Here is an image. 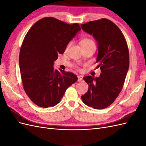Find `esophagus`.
Here are the masks:
<instances>
[{
    "mask_svg": "<svg viewBox=\"0 0 146 146\" xmlns=\"http://www.w3.org/2000/svg\"><path fill=\"white\" fill-rule=\"evenodd\" d=\"M82 80V78L81 76H78V82H81Z\"/></svg>",
    "mask_w": 146,
    "mask_h": 146,
    "instance_id": "1",
    "label": "esophagus"
}]
</instances>
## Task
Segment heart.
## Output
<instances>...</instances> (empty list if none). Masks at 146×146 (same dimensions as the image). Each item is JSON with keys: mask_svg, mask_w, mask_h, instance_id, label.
<instances>
[{"mask_svg": "<svg viewBox=\"0 0 146 146\" xmlns=\"http://www.w3.org/2000/svg\"><path fill=\"white\" fill-rule=\"evenodd\" d=\"M91 44H94V42L92 41L91 39H84L81 42V44L82 46H86V45H89Z\"/></svg>", "mask_w": 146, "mask_h": 146, "instance_id": "obj_1", "label": "heart"}]
</instances>
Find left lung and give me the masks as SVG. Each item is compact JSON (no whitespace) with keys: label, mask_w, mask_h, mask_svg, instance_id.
Masks as SVG:
<instances>
[{"label":"left lung","mask_w":146,"mask_h":146,"mask_svg":"<svg viewBox=\"0 0 146 146\" xmlns=\"http://www.w3.org/2000/svg\"><path fill=\"white\" fill-rule=\"evenodd\" d=\"M81 27L98 42L97 68L102 72L99 77H83L89 88L82 100L90 107L104 109L115 100L122 89L129 68V48L121 30L107 19L91 21Z\"/></svg>","instance_id":"obj_1"}]
</instances>
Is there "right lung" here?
<instances>
[{
  "mask_svg": "<svg viewBox=\"0 0 146 146\" xmlns=\"http://www.w3.org/2000/svg\"><path fill=\"white\" fill-rule=\"evenodd\" d=\"M80 30L77 23L47 17L37 21L25 35L19 54L21 76L26 94L39 107L55 106L77 81L76 75L53 66Z\"/></svg>",
  "mask_w": 146,
  "mask_h": 146,
  "instance_id": "1",
  "label": "right lung"
}]
</instances>
